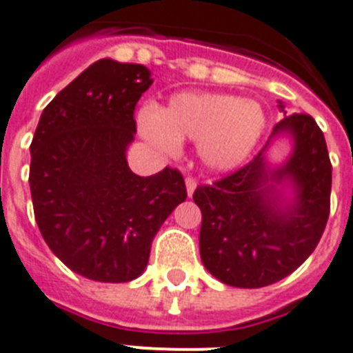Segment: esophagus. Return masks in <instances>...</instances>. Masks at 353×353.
I'll use <instances>...</instances> for the list:
<instances>
[{
	"mask_svg": "<svg viewBox=\"0 0 353 353\" xmlns=\"http://www.w3.org/2000/svg\"><path fill=\"white\" fill-rule=\"evenodd\" d=\"M196 185H198V183H196V180L192 179V176H187V179H185L187 194H189V196H192V194H194V191H196Z\"/></svg>",
	"mask_w": 353,
	"mask_h": 353,
	"instance_id": "34e87169",
	"label": "esophagus"
}]
</instances>
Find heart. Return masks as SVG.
Instances as JSON below:
<instances>
[{
    "label": "heart",
    "instance_id": "obj_1",
    "mask_svg": "<svg viewBox=\"0 0 353 353\" xmlns=\"http://www.w3.org/2000/svg\"><path fill=\"white\" fill-rule=\"evenodd\" d=\"M143 136L161 152L173 154L179 139L198 141L208 170L230 171L251 155L265 129L260 104L230 93H182L162 111L139 113Z\"/></svg>",
    "mask_w": 353,
    "mask_h": 353
}]
</instances>
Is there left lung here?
<instances>
[{"instance_id": "1", "label": "left lung", "mask_w": 353, "mask_h": 353, "mask_svg": "<svg viewBox=\"0 0 353 353\" xmlns=\"http://www.w3.org/2000/svg\"><path fill=\"white\" fill-rule=\"evenodd\" d=\"M281 134L293 139L281 168L267 164V143L245 166L212 185H198L192 196L201 210V261L224 285L261 288L281 281L323 235L332 183L323 132L313 117L293 113L276 123L269 141ZM285 181L294 189L288 202L276 189Z\"/></svg>"}]
</instances>
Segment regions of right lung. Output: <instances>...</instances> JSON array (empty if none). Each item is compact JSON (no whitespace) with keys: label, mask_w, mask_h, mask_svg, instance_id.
Wrapping results in <instances>:
<instances>
[{"label":"right lung","mask_w":353,"mask_h":353,"mask_svg":"<svg viewBox=\"0 0 353 353\" xmlns=\"http://www.w3.org/2000/svg\"><path fill=\"white\" fill-rule=\"evenodd\" d=\"M152 83L143 65L95 61L49 102L31 141L40 233L68 269L92 281L141 276L155 233L187 198L179 170L138 176L127 164L134 109Z\"/></svg>","instance_id":"obj_1"}]
</instances>
